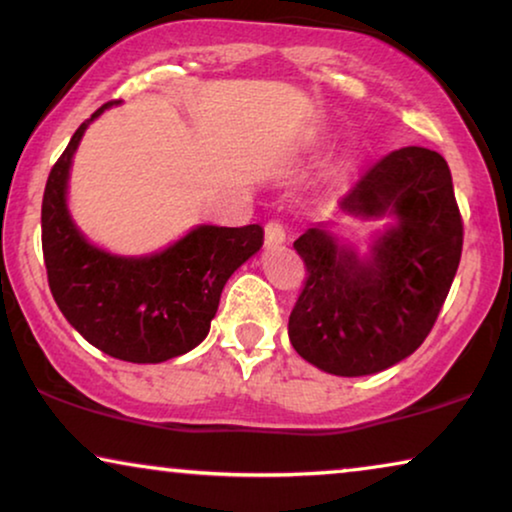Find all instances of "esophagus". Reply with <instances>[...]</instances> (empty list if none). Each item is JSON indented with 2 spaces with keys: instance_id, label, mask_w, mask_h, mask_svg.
Segmentation results:
<instances>
[{
  "instance_id": "1",
  "label": "esophagus",
  "mask_w": 512,
  "mask_h": 512,
  "mask_svg": "<svg viewBox=\"0 0 512 512\" xmlns=\"http://www.w3.org/2000/svg\"><path fill=\"white\" fill-rule=\"evenodd\" d=\"M286 242V230L279 221H268L265 223V244L268 247H277V244Z\"/></svg>"
}]
</instances>
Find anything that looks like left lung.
<instances>
[{"label":"left lung","mask_w":512,"mask_h":512,"mask_svg":"<svg viewBox=\"0 0 512 512\" xmlns=\"http://www.w3.org/2000/svg\"><path fill=\"white\" fill-rule=\"evenodd\" d=\"M342 212L396 219L359 258L324 226L293 242L307 277L289 317L296 352L331 375H373L426 340L457 275L464 223L445 158L405 146L370 165Z\"/></svg>","instance_id":"1"}]
</instances>
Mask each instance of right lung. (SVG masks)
Segmentation results:
<instances>
[{
    "label": "right lung",
    "instance_id": "right-lung-1",
    "mask_svg": "<svg viewBox=\"0 0 512 512\" xmlns=\"http://www.w3.org/2000/svg\"><path fill=\"white\" fill-rule=\"evenodd\" d=\"M79 125L48 174L41 202V247L48 286L65 319L114 359L160 363L207 338L228 277L261 249L263 228L198 226L151 256H114L90 244L67 209V179Z\"/></svg>",
    "mask_w": 512,
    "mask_h": 512
}]
</instances>
